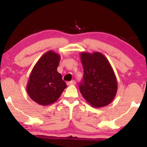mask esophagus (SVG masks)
<instances>
[{"mask_svg":"<svg viewBox=\"0 0 147 147\" xmlns=\"http://www.w3.org/2000/svg\"><path fill=\"white\" fill-rule=\"evenodd\" d=\"M75 84H76V82L75 80H72L71 82H67V85H75Z\"/></svg>","mask_w":147,"mask_h":147,"instance_id":"obj_1","label":"esophagus"}]
</instances>
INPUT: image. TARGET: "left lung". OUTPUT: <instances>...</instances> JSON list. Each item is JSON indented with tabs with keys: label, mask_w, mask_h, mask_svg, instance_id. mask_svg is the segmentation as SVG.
<instances>
[{
	"label": "left lung",
	"mask_w": 147,
	"mask_h": 147,
	"mask_svg": "<svg viewBox=\"0 0 147 147\" xmlns=\"http://www.w3.org/2000/svg\"><path fill=\"white\" fill-rule=\"evenodd\" d=\"M82 64L83 82L80 91L92 107L107 106L115 99L117 92V80L109 60L100 52L80 54Z\"/></svg>",
	"instance_id": "obj_1"
}]
</instances>
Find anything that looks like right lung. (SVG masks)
<instances>
[{
    "instance_id": "obj_1",
    "label": "right lung",
    "mask_w": 147,
    "mask_h": 147,
    "mask_svg": "<svg viewBox=\"0 0 147 147\" xmlns=\"http://www.w3.org/2000/svg\"><path fill=\"white\" fill-rule=\"evenodd\" d=\"M60 55L53 50L44 53L34 65L26 87L29 97L42 106L55 103L67 87L57 71Z\"/></svg>"
}]
</instances>
